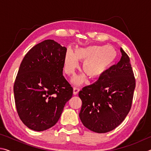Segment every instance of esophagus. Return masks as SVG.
I'll list each match as a JSON object with an SVG mask.
<instances>
[{"label": "esophagus", "mask_w": 151, "mask_h": 151, "mask_svg": "<svg viewBox=\"0 0 151 151\" xmlns=\"http://www.w3.org/2000/svg\"><path fill=\"white\" fill-rule=\"evenodd\" d=\"M79 91H80V88H77V87H74L73 88V94L76 95V94H77L78 93Z\"/></svg>", "instance_id": "34e87169"}]
</instances>
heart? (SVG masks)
<instances>
[{
	"instance_id": "1",
	"label": "heart",
	"mask_w": 151,
	"mask_h": 151,
	"mask_svg": "<svg viewBox=\"0 0 151 151\" xmlns=\"http://www.w3.org/2000/svg\"><path fill=\"white\" fill-rule=\"evenodd\" d=\"M116 57V49L111 45L79 47L75 48V52L68 50L64 57V71L68 76L73 75L78 67V60L84 61L82 66L83 72L92 80H95L109 70ZM72 81L75 85H81L85 81V76H75Z\"/></svg>"
}]
</instances>
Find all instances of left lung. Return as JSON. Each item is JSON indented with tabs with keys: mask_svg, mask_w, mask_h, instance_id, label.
Wrapping results in <instances>:
<instances>
[{
	"mask_svg": "<svg viewBox=\"0 0 151 151\" xmlns=\"http://www.w3.org/2000/svg\"><path fill=\"white\" fill-rule=\"evenodd\" d=\"M122 57L96 83L78 93L82 101V123L91 131L105 133L115 129L131 108L135 79L129 56L121 48Z\"/></svg>",
	"mask_w": 151,
	"mask_h": 151,
	"instance_id": "8db88e82",
	"label": "left lung"
}]
</instances>
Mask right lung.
I'll use <instances>...</instances> for the list:
<instances>
[{
  "instance_id": "right-lung-1",
  "label": "right lung",
  "mask_w": 151,
  "mask_h": 151,
  "mask_svg": "<svg viewBox=\"0 0 151 151\" xmlns=\"http://www.w3.org/2000/svg\"><path fill=\"white\" fill-rule=\"evenodd\" d=\"M66 48L53 40L33 47L22 60L14 85L18 114L35 131L50 129L58 122L73 88L63 75Z\"/></svg>"
}]
</instances>
